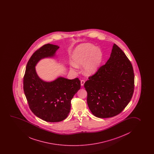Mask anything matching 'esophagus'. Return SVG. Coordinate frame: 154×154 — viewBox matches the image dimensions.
<instances>
[{
    "mask_svg": "<svg viewBox=\"0 0 154 154\" xmlns=\"http://www.w3.org/2000/svg\"><path fill=\"white\" fill-rule=\"evenodd\" d=\"M85 80H81L80 83H81V86H84V84H85Z\"/></svg>",
    "mask_w": 154,
    "mask_h": 154,
    "instance_id": "obj_1",
    "label": "esophagus"
}]
</instances>
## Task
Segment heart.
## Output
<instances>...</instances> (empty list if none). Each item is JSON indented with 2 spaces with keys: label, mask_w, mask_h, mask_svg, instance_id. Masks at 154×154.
Instances as JSON below:
<instances>
[{
  "label": "heart",
  "mask_w": 154,
  "mask_h": 154,
  "mask_svg": "<svg viewBox=\"0 0 154 154\" xmlns=\"http://www.w3.org/2000/svg\"><path fill=\"white\" fill-rule=\"evenodd\" d=\"M72 67L83 66L87 74L95 72L100 67L103 60V52L100 48L87 44L80 47L73 57Z\"/></svg>",
  "instance_id": "b5f03b06"
}]
</instances>
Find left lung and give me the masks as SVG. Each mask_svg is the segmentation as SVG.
Masks as SVG:
<instances>
[{"instance_id": "obj_1", "label": "left lung", "mask_w": 154, "mask_h": 154, "mask_svg": "<svg viewBox=\"0 0 154 154\" xmlns=\"http://www.w3.org/2000/svg\"><path fill=\"white\" fill-rule=\"evenodd\" d=\"M88 79L84 84L87 104L92 114L97 118L116 116L131 100L134 88L132 65L116 44L107 62Z\"/></svg>"}]
</instances>
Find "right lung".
<instances>
[{
	"instance_id": "1",
	"label": "right lung",
	"mask_w": 154,
	"mask_h": 154,
	"mask_svg": "<svg viewBox=\"0 0 154 154\" xmlns=\"http://www.w3.org/2000/svg\"><path fill=\"white\" fill-rule=\"evenodd\" d=\"M59 47L43 45L34 52L27 63L23 78V89L29 109L36 116L49 122L65 120L71 109V100L80 88L79 78L59 77L45 82L38 77L35 66L42 58L55 55Z\"/></svg>"
}]
</instances>
